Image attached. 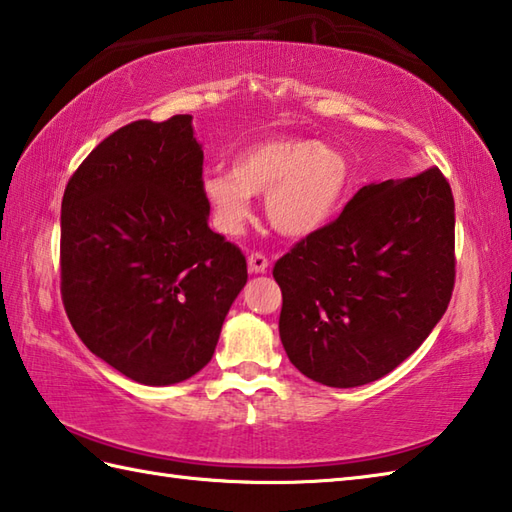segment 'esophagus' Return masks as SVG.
Instances as JSON below:
<instances>
[{"label":"esophagus","instance_id":"1","mask_svg":"<svg viewBox=\"0 0 512 512\" xmlns=\"http://www.w3.org/2000/svg\"><path fill=\"white\" fill-rule=\"evenodd\" d=\"M248 268H250V273H266L268 257L264 253H259V250H253V253L248 255Z\"/></svg>","mask_w":512,"mask_h":512}]
</instances>
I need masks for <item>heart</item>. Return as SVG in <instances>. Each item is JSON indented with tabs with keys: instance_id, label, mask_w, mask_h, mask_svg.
Returning a JSON list of instances; mask_svg holds the SVG:
<instances>
[{
	"instance_id": "b5f03b06",
	"label": "heart",
	"mask_w": 512,
	"mask_h": 512,
	"mask_svg": "<svg viewBox=\"0 0 512 512\" xmlns=\"http://www.w3.org/2000/svg\"><path fill=\"white\" fill-rule=\"evenodd\" d=\"M352 184V165L339 147L275 136L248 145L233 171H209L202 193L224 233H237L250 211L248 195L266 193L270 226L286 237H308L339 211Z\"/></svg>"
}]
</instances>
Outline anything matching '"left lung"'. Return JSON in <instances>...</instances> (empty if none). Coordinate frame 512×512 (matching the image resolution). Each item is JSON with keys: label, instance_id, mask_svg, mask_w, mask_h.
I'll use <instances>...</instances> for the list:
<instances>
[{"label": "left lung", "instance_id": "left-lung-1", "mask_svg": "<svg viewBox=\"0 0 512 512\" xmlns=\"http://www.w3.org/2000/svg\"><path fill=\"white\" fill-rule=\"evenodd\" d=\"M279 336L303 376L328 387L383 378L418 350L455 286V204L429 167L367 184L336 220L277 259Z\"/></svg>", "mask_w": 512, "mask_h": 512}]
</instances>
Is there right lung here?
Listing matches in <instances>:
<instances>
[{
    "label": "right lung",
    "mask_w": 512,
    "mask_h": 512,
    "mask_svg": "<svg viewBox=\"0 0 512 512\" xmlns=\"http://www.w3.org/2000/svg\"><path fill=\"white\" fill-rule=\"evenodd\" d=\"M191 116L134 121L96 145L61 202V299L79 339L140 385L211 361L246 257L209 228Z\"/></svg>",
    "instance_id": "add662e5"
}]
</instances>
